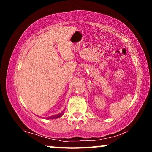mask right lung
<instances>
[{
    "label": "right lung",
    "instance_id": "right-lung-1",
    "mask_svg": "<svg viewBox=\"0 0 152 152\" xmlns=\"http://www.w3.org/2000/svg\"><path fill=\"white\" fill-rule=\"evenodd\" d=\"M63 114H64V111L60 113H59V114H58V115H53V116H51L50 117H48L47 119H57V118H59V117H60L62 116Z\"/></svg>",
    "mask_w": 152,
    "mask_h": 152
}]
</instances>
